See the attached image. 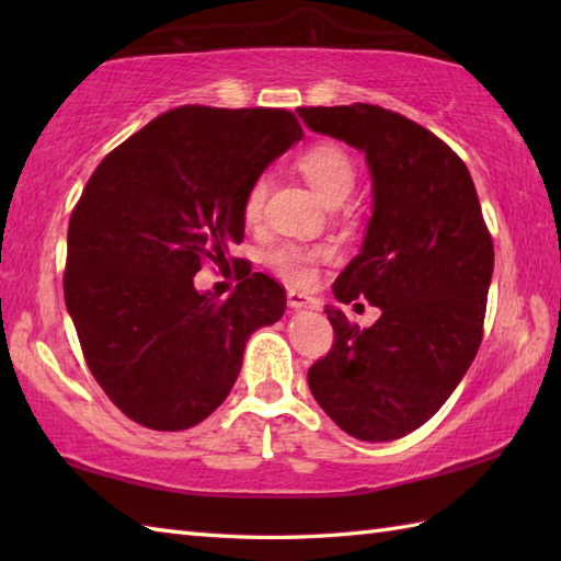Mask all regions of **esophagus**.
I'll return each mask as SVG.
<instances>
[{
  "mask_svg": "<svg viewBox=\"0 0 561 561\" xmlns=\"http://www.w3.org/2000/svg\"><path fill=\"white\" fill-rule=\"evenodd\" d=\"M287 304H289V308H296V311H299V308H311V296L291 289L287 294Z\"/></svg>",
  "mask_w": 561,
  "mask_h": 561,
  "instance_id": "34e87169",
  "label": "esophagus"
}]
</instances>
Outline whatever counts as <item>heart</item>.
I'll list each match as a JSON object with an SVG mask.
<instances>
[{
	"mask_svg": "<svg viewBox=\"0 0 561 561\" xmlns=\"http://www.w3.org/2000/svg\"><path fill=\"white\" fill-rule=\"evenodd\" d=\"M299 169L311 183L316 193L323 197L328 205L342 202L352 193L356 169L347 151L337 145H313L299 157ZM270 181L265 175L255 178L250 183L243 199V217L248 224H255L262 217L265 207ZM328 255L325 248H301V245H284L270 255V265L277 270L284 279L296 284V287H308L316 277V265Z\"/></svg>",
	"mask_w": 561,
	"mask_h": 561,
	"instance_id": "b5f03b06",
	"label": "heart"
}]
</instances>
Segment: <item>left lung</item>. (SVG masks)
Listing matches in <instances>:
<instances>
[{"instance_id":"obj_1","label":"left lung","mask_w":561,"mask_h":561,"mask_svg":"<svg viewBox=\"0 0 561 561\" xmlns=\"http://www.w3.org/2000/svg\"><path fill=\"white\" fill-rule=\"evenodd\" d=\"M296 113L366 157L374 214L332 291L380 308L364 330L325 308L335 344L308 386L342 432L396 440L432 420L480 350L492 236L468 165L422 125L368 103Z\"/></svg>"}]
</instances>
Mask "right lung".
Returning <instances> with one entry per match:
<instances>
[{"label": "right lung", "mask_w": 561, "mask_h": 561, "mask_svg": "<svg viewBox=\"0 0 561 561\" xmlns=\"http://www.w3.org/2000/svg\"><path fill=\"white\" fill-rule=\"evenodd\" d=\"M304 129L279 108L183 105L105 157L67 231L65 304L93 378L157 432L199 424L229 396L248 337L287 294L253 272L226 301L195 289L243 241L250 183Z\"/></svg>", "instance_id": "add662e5"}]
</instances>
